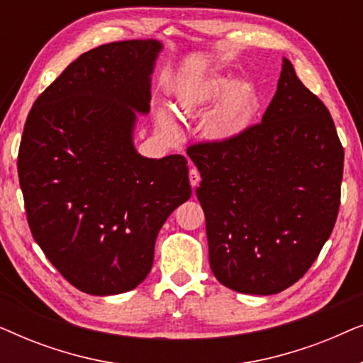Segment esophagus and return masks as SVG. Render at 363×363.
<instances>
[{
	"label": "esophagus",
	"instance_id": "34e87169",
	"mask_svg": "<svg viewBox=\"0 0 363 363\" xmlns=\"http://www.w3.org/2000/svg\"><path fill=\"white\" fill-rule=\"evenodd\" d=\"M200 172L196 170V168H191L190 170V185H191V188H196L198 185H200Z\"/></svg>",
	"mask_w": 363,
	"mask_h": 363
}]
</instances>
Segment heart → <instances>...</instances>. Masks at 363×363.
<instances>
[{
	"label": "heart",
	"mask_w": 363,
	"mask_h": 363,
	"mask_svg": "<svg viewBox=\"0 0 363 363\" xmlns=\"http://www.w3.org/2000/svg\"><path fill=\"white\" fill-rule=\"evenodd\" d=\"M213 106L216 108L205 123L206 135L213 142L228 143L252 125L261 107V94L255 84L218 72L193 79L177 89L175 107L182 116L201 117ZM155 123L168 138L180 137V125L167 108H157Z\"/></svg>",
	"instance_id": "b5f03b06"
}]
</instances>
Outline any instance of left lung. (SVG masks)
Returning a JSON list of instances; mask_svg holds the SVG:
<instances>
[{"label": "left lung", "mask_w": 363, "mask_h": 363, "mask_svg": "<svg viewBox=\"0 0 363 363\" xmlns=\"http://www.w3.org/2000/svg\"><path fill=\"white\" fill-rule=\"evenodd\" d=\"M201 175L213 274L241 294L271 296L306 274L334 230L344 148L329 111L282 59L276 96L228 143L188 148Z\"/></svg>", "instance_id": "8db88e82"}]
</instances>
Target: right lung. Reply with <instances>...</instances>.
<instances>
[{"instance_id":"1","label":"right lung","mask_w":363,"mask_h":363,"mask_svg":"<svg viewBox=\"0 0 363 363\" xmlns=\"http://www.w3.org/2000/svg\"><path fill=\"white\" fill-rule=\"evenodd\" d=\"M162 51L133 39L81 54L24 123L18 175L33 238L87 294L135 289L163 223L191 196L185 157L147 158L133 145Z\"/></svg>"}]
</instances>
